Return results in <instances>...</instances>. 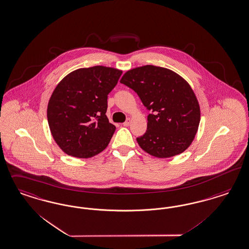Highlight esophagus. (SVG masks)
Returning <instances> with one entry per match:
<instances>
[{
    "instance_id": "esophagus-1",
    "label": "esophagus",
    "mask_w": 249,
    "mask_h": 249,
    "mask_svg": "<svg viewBox=\"0 0 249 249\" xmlns=\"http://www.w3.org/2000/svg\"><path fill=\"white\" fill-rule=\"evenodd\" d=\"M130 124H131V119L128 118L127 120L125 121V122L123 124V125H124V126H129V125H130Z\"/></svg>"
}]
</instances>
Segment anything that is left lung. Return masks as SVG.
Wrapping results in <instances>:
<instances>
[{"mask_svg":"<svg viewBox=\"0 0 249 249\" xmlns=\"http://www.w3.org/2000/svg\"><path fill=\"white\" fill-rule=\"evenodd\" d=\"M122 84L137 92L147 110L146 133L138 145L151 156L170 158L191 145L200 122V108L192 88L164 67L144 65L123 75Z\"/></svg>","mask_w":249,"mask_h":249,"instance_id":"obj_1","label":"left lung"}]
</instances>
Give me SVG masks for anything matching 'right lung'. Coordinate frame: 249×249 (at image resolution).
Instances as JSON below:
<instances>
[{
  "mask_svg": "<svg viewBox=\"0 0 249 249\" xmlns=\"http://www.w3.org/2000/svg\"><path fill=\"white\" fill-rule=\"evenodd\" d=\"M122 73L102 65L79 68L56 86L47 118L56 144L67 155L88 159L109 145L115 126L106 116L107 99Z\"/></svg>",
  "mask_w": 249,
  "mask_h": 249,
  "instance_id": "add662e5",
  "label": "right lung"
}]
</instances>
